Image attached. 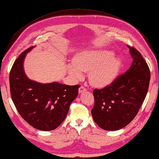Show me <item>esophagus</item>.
I'll return each instance as SVG.
<instances>
[{"mask_svg":"<svg viewBox=\"0 0 159 159\" xmlns=\"http://www.w3.org/2000/svg\"><path fill=\"white\" fill-rule=\"evenodd\" d=\"M79 93H83V92H84V91H85V90H86V89H85V88L84 87V86H83V85H81V86H80V88H79Z\"/></svg>","mask_w":159,"mask_h":159,"instance_id":"obj_1","label":"esophagus"}]
</instances>
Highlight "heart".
<instances>
[{
  "label": "heart",
  "instance_id": "b5f03b06",
  "mask_svg": "<svg viewBox=\"0 0 159 159\" xmlns=\"http://www.w3.org/2000/svg\"><path fill=\"white\" fill-rule=\"evenodd\" d=\"M110 50L85 51L75 55L73 64L68 67L69 74L76 79L83 77V73H89L90 84L95 86H105L115 79L119 72L121 60L113 57Z\"/></svg>",
  "mask_w": 159,
  "mask_h": 159
}]
</instances>
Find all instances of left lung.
I'll return each mask as SVG.
<instances>
[{
    "mask_svg": "<svg viewBox=\"0 0 159 159\" xmlns=\"http://www.w3.org/2000/svg\"><path fill=\"white\" fill-rule=\"evenodd\" d=\"M127 47L133 59L129 69L111 84L93 91V120L105 130H118L129 124L137 115L148 89L149 68L135 48Z\"/></svg>",
    "mask_w": 159,
    "mask_h": 159,
    "instance_id": "obj_1",
    "label": "left lung"
}]
</instances>
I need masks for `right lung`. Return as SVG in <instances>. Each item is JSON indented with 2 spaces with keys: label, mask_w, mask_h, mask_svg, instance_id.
<instances>
[{
  "label": "right lung",
  "mask_w": 159,
  "mask_h": 159,
  "mask_svg": "<svg viewBox=\"0 0 159 159\" xmlns=\"http://www.w3.org/2000/svg\"><path fill=\"white\" fill-rule=\"evenodd\" d=\"M34 47L21 53L12 65L9 76L11 95L19 114L28 124L39 130L51 131L65 120L80 85L40 84L30 80L25 74L23 63Z\"/></svg>",
  "instance_id": "right-lung-1"
}]
</instances>
